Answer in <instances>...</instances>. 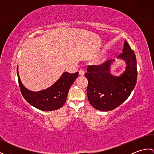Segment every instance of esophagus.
Segmentation results:
<instances>
[{"label":"esophagus","instance_id":"1","mask_svg":"<svg viewBox=\"0 0 154 154\" xmlns=\"http://www.w3.org/2000/svg\"><path fill=\"white\" fill-rule=\"evenodd\" d=\"M84 70H82V69H80V70H79V74L80 75V76H84Z\"/></svg>","mask_w":154,"mask_h":154}]
</instances>
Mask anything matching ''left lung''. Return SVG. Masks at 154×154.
I'll use <instances>...</instances> for the list:
<instances>
[{
  "label": "left lung",
  "mask_w": 154,
  "mask_h": 154,
  "mask_svg": "<svg viewBox=\"0 0 154 154\" xmlns=\"http://www.w3.org/2000/svg\"><path fill=\"white\" fill-rule=\"evenodd\" d=\"M123 53L118 59L124 60L126 69L120 76L110 73L114 60L99 65L88 66L85 76L88 80L87 94L91 105L97 110L110 111L118 107L128 98L137 84V59L134 51L125 40Z\"/></svg>",
  "instance_id": "8db88e82"
}]
</instances>
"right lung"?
<instances>
[{
	"instance_id": "1",
	"label": "right lung",
	"mask_w": 154,
	"mask_h": 154,
	"mask_svg": "<svg viewBox=\"0 0 154 154\" xmlns=\"http://www.w3.org/2000/svg\"><path fill=\"white\" fill-rule=\"evenodd\" d=\"M18 82L20 91L24 99L38 109L43 111H53L61 108L65 104L70 86L78 76V72L70 74L64 72L55 83L44 90L32 91L21 83L17 68Z\"/></svg>"
}]
</instances>
